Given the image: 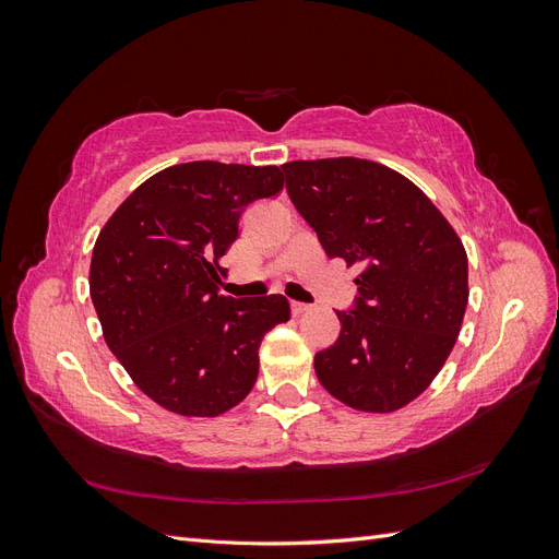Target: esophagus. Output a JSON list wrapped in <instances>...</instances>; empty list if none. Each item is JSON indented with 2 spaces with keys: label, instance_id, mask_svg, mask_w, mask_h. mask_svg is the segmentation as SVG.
Here are the masks:
<instances>
[{
  "label": "esophagus",
  "instance_id": "34e87169",
  "mask_svg": "<svg viewBox=\"0 0 559 559\" xmlns=\"http://www.w3.org/2000/svg\"><path fill=\"white\" fill-rule=\"evenodd\" d=\"M310 310V306H306V302H292V312L296 314V317H300V314H306Z\"/></svg>",
  "mask_w": 559,
  "mask_h": 559
}]
</instances>
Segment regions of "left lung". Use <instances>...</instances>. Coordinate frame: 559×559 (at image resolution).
<instances>
[{
  "label": "left lung",
  "mask_w": 559,
  "mask_h": 559,
  "mask_svg": "<svg viewBox=\"0 0 559 559\" xmlns=\"http://www.w3.org/2000/svg\"><path fill=\"white\" fill-rule=\"evenodd\" d=\"M286 191L329 259L359 267L354 310L314 354L326 392L354 411L394 413L443 368L468 302L460 235L417 186L364 158L284 163Z\"/></svg>",
  "instance_id": "8db88e82"
}]
</instances>
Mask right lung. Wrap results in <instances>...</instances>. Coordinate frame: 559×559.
I'll list each match as a JSON object with an SVG mask.
<instances>
[{
  "label": "right lung",
  "mask_w": 559,
  "mask_h": 559,
  "mask_svg": "<svg viewBox=\"0 0 559 559\" xmlns=\"http://www.w3.org/2000/svg\"><path fill=\"white\" fill-rule=\"evenodd\" d=\"M282 189L277 165L181 163L138 186L99 230L91 298L103 335L165 411L216 417L238 405L259 378L263 335L289 321L280 294H218L245 207Z\"/></svg>",
  "instance_id": "right-lung-1"
}]
</instances>
